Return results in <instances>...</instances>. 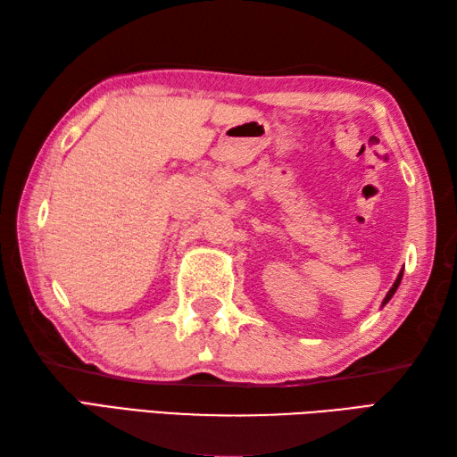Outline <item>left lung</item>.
<instances>
[{
	"mask_svg": "<svg viewBox=\"0 0 457 457\" xmlns=\"http://www.w3.org/2000/svg\"><path fill=\"white\" fill-rule=\"evenodd\" d=\"M401 278H403V270H401V273H399V277H396V280H395V283H393V287H391L389 293H386V296L383 298V306H385L386 303H389V300L393 298V295L396 293V288H399V285H401Z\"/></svg>",
	"mask_w": 457,
	"mask_h": 457,
	"instance_id": "8db88e82",
	"label": "left lung"
}]
</instances>
